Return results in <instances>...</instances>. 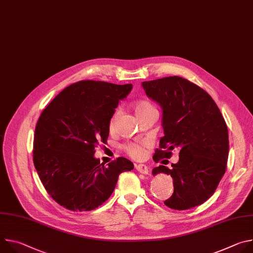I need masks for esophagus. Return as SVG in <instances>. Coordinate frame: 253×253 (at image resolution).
<instances>
[{"label":"esophagus","mask_w":253,"mask_h":253,"mask_svg":"<svg viewBox=\"0 0 253 253\" xmlns=\"http://www.w3.org/2000/svg\"><path fill=\"white\" fill-rule=\"evenodd\" d=\"M135 169L136 171H138L139 173L142 174H148V167L144 164H136L135 165Z\"/></svg>","instance_id":"esophagus-1"}]
</instances>
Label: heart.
Wrapping results in <instances>:
<instances>
[{
    "instance_id": "obj_1",
    "label": "heart",
    "mask_w": 253,
    "mask_h": 253,
    "mask_svg": "<svg viewBox=\"0 0 253 253\" xmlns=\"http://www.w3.org/2000/svg\"><path fill=\"white\" fill-rule=\"evenodd\" d=\"M133 110L138 117L146 114L148 112L151 111H156L155 107L147 100H140L137 101L134 106H133ZM116 119H117V113H114L110 119L109 122V128L110 130H113L115 127V123H116ZM145 145L146 143L145 142H142V143H129L125 146V150L126 152L133 158L139 159L141 157L144 156L145 154Z\"/></svg>"
}]
</instances>
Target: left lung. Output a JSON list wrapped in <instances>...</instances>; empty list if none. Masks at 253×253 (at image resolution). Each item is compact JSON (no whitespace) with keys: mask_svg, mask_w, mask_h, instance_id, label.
Wrapping results in <instances>:
<instances>
[{"mask_svg":"<svg viewBox=\"0 0 253 253\" xmlns=\"http://www.w3.org/2000/svg\"><path fill=\"white\" fill-rule=\"evenodd\" d=\"M142 87L162 109L164 136L154 161L180 149L171 169L159 165L152 170L153 175L173 178V194L164 204L176 210L198 206L214 193L226 170L229 142L224 118L210 95L184 78L145 81Z\"/></svg>","mask_w":253,"mask_h":253,"instance_id":"left-lung-1","label":"left lung"}]
</instances>
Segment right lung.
I'll list each match as a JSON object with an SVG mask.
<instances>
[{"mask_svg":"<svg viewBox=\"0 0 253 253\" xmlns=\"http://www.w3.org/2000/svg\"><path fill=\"white\" fill-rule=\"evenodd\" d=\"M132 84L80 81L60 92L35 129L33 160L51 197L73 211H90L113 193L119 174L133 163L119 157L104 166L95 147L106 144L109 122Z\"/></svg>","mask_w":253,"mask_h":253,"instance_id":"obj_1","label":"right lung"}]
</instances>
